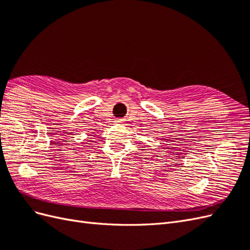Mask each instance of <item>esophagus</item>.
<instances>
[{"label": "esophagus", "instance_id": "34e87169", "mask_svg": "<svg viewBox=\"0 0 250 250\" xmlns=\"http://www.w3.org/2000/svg\"><path fill=\"white\" fill-rule=\"evenodd\" d=\"M117 122H121V120H117Z\"/></svg>", "mask_w": 250, "mask_h": 250}]
</instances>
